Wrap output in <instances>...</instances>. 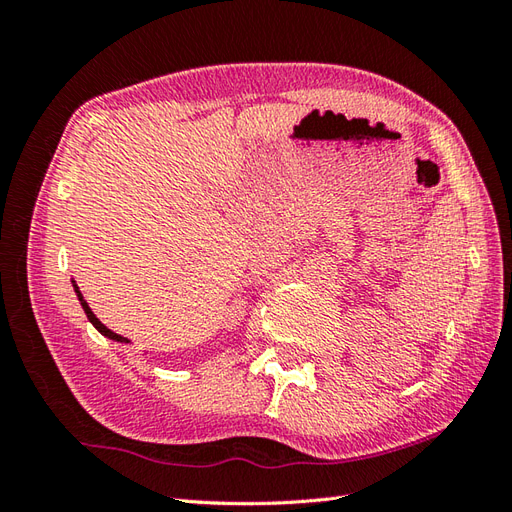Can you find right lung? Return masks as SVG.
Wrapping results in <instances>:
<instances>
[{
	"mask_svg": "<svg viewBox=\"0 0 512 512\" xmlns=\"http://www.w3.org/2000/svg\"><path fill=\"white\" fill-rule=\"evenodd\" d=\"M73 288H75V293H77V299H79V303H81V308H84V312H86V316H88V321H90L96 329H99L105 338H109V340H116V342H129L127 338H122L120 334H114L112 329H107L99 319H96V314L90 310V306H88V303L84 301V297H81V293H79V286H77L75 282H73Z\"/></svg>",
	"mask_w": 512,
	"mask_h": 512,
	"instance_id": "add662e5",
	"label": "right lung"
}]
</instances>
